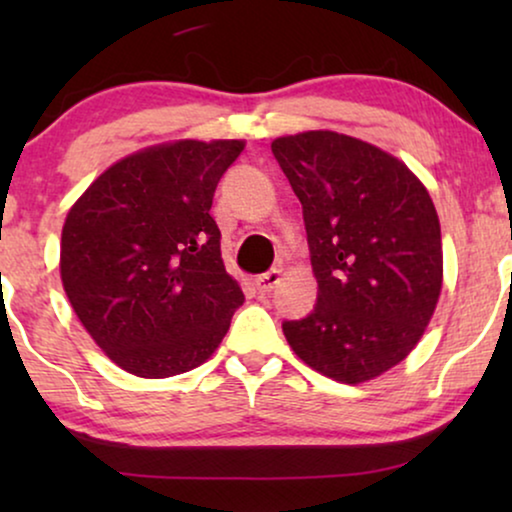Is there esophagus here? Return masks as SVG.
Returning <instances> with one entry per match:
<instances>
[{"label":"esophagus","instance_id":"34e87169","mask_svg":"<svg viewBox=\"0 0 512 512\" xmlns=\"http://www.w3.org/2000/svg\"><path fill=\"white\" fill-rule=\"evenodd\" d=\"M279 282H282V270H270L265 275L256 277V289L261 293H270Z\"/></svg>","mask_w":512,"mask_h":512}]
</instances>
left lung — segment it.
<instances>
[{
	"instance_id": "1",
	"label": "left lung",
	"mask_w": 512,
	"mask_h": 512,
	"mask_svg": "<svg viewBox=\"0 0 512 512\" xmlns=\"http://www.w3.org/2000/svg\"><path fill=\"white\" fill-rule=\"evenodd\" d=\"M272 153L303 205L317 279L286 342L335 382L375 380L417 347L443 289L431 195L403 160L333 130L277 137Z\"/></svg>"
}]
</instances>
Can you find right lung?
Instances as JSON below:
<instances>
[{
	"label": "right lung",
	"mask_w": 512,
	"mask_h": 512,
	"mask_svg": "<svg viewBox=\"0 0 512 512\" xmlns=\"http://www.w3.org/2000/svg\"><path fill=\"white\" fill-rule=\"evenodd\" d=\"M244 139H174L107 167L69 207L60 277L97 347L146 380L198 368L221 345L240 284L209 214Z\"/></svg>",
	"instance_id": "obj_1"
}]
</instances>
